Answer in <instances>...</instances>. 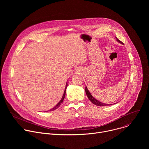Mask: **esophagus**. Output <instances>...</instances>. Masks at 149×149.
<instances>
[{
  "instance_id": "esophagus-1",
  "label": "esophagus",
  "mask_w": 149,
  "mask_h": 149,
  "mask_svg": "<svg viewBox=\"0 0 149 149\" xmlns=\"http://www.w3.org/2000/svg\"><path fill=\"white\" fill-rule=\"evenodd\" d=\"M79 70H77L75 71V73H76V74H79Z\"/></svg>"
}]
</instances>
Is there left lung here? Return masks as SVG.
I'll list each match as a JSON object with an SVG mask.
<instances>
[{"label":"left lung","mask_w":149,"mask_h":149,"mask_svg":"<svg viewBox=\"0 0 149 149\" xmlns=\"http://www.w3.org/2000/svg\"><path fill=\"white\" fill-rule=\"evenodd\" d=\"M115 38H116V40H117L118 42H119V43H120V44H123V42H121L119 39H118L117 37H115ZM86 93L87 96L88 97V99L90 100V101L93 104H95V105H97V106H107V105H111L114 104H105V103H103V102H101L99 101L98 100H97V99H95V98L91 95V94L90 93L89 90H88L87 86H86ZM116 103H117V102H116ZM116 103H114V104H116Z\"/></svg>","instance_id":"left-lung-1"}]
</instances>
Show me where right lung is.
<instances>
[{
    "label": "right lung",
    "instance_id": "1",
    "mask_svg": "<svg viewBox=\"0 0 149 149\" xmlns=\"http://www.w3.org/2000/svg\"><path fill=\"white\" fill-rule=\"evenodd\" d=\"M67 86H68V84H67H67H66V86H65V91H64V93H63V95H62V97L61 98V100L59 101V102L54 107H53L52 109H51V110H48V111H54V110H55L56 109H57L59 106L61 105V103L63 102V100H64V98H65V94H66V89H67Z\"/></svg>",
    "mask_w": 149,
    "mask_h": 149
}]
</instances>
